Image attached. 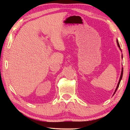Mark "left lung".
<instances>
[{"label":"left lung","mask_w":130,"mask_h":130,"mask_svg":"<svg viewBox=\"0 0 130 130\" xmlns=\"http://www.w3.org/2000/svg\"><path fill=\"white\" fill-rule=\"evenodd\" d=\"M116 42H117V44H118V47H119V49H120L121 51H122V50H121V49H120V47L119 43V42H118V39H116ZM122 58H123V55H122ZM123 68H122V72H121V74H120V79H119V82H118V84L117 87H116V89H115V92H114V94L115 93V92H116V91H117V89H118V88L119 86V84H120V81H121V80H122V76H123Z\"/></svg>","instance_id":"1"}]
</instances>
